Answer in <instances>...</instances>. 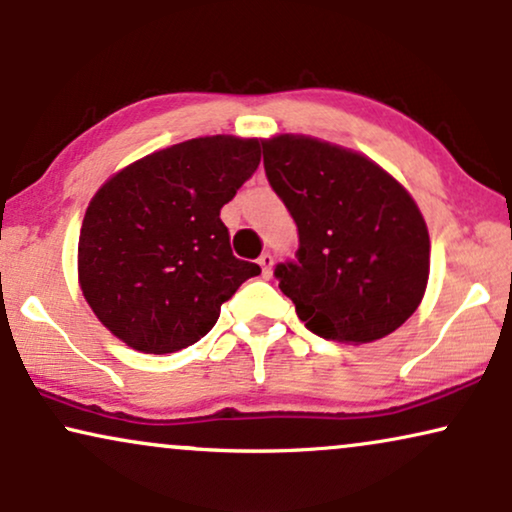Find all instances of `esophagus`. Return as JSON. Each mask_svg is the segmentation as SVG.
<instances>
[{
  "instance_id": "1",
  "label": "esophagus",
  "mask_w": 512,
  "mask_h": 512,
  "mask_svg": "<svg viewBox=\"0 0 512 512\" xmlns=\"http://www.w3.org/2000/svg\"><path fill=\"white\" fill-rule=\"evenodd\" d=\"M257 262H260L262 274L269 278V276H271V271H274V255H271V252H264V255H262L260 260H257Z\"/></svg>"
}]
</instances>
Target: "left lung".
<instances>
[{"instance_id": "1", "label": "left lung", "mask_w": 512, "mask_h": 512, "mask_svg": "<svg viewBox=\"0 0 512 512\" xmlns=\"http://www.w3.org/2000/svg\"><path fill=\"white\" fill-rule=\"evenodd\" d=\"M269 185L299 229L278 288L318 337L367 344L419 309L431 238L412 194L353 149L299 133L262 140Z\"/></svg>"}]
</instances>
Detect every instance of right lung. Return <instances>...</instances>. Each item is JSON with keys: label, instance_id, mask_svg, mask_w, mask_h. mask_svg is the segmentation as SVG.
<instances>
[{"label": "right lung", "instance_id": "add662e5", "mask_svg": "<svg viewBox=\"0 0 512 512\" xmlns=\"http://www.w3.org/2000/svg\"><path fill=\"white\" fill-rule=\"evenodd\" d=\"M260 156L257 138L203 135L128 163L95 192L77 274L114 337L156 356L192 346L238 285L260 274L236 260L220 220Z\"/></svg>", "mask_w": 512, "mask_h": 512}]
</instances>
